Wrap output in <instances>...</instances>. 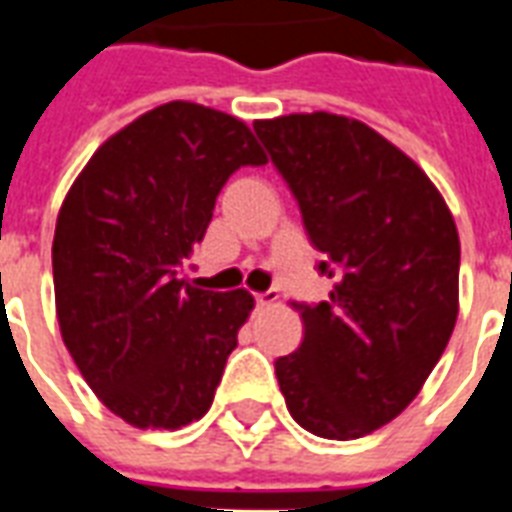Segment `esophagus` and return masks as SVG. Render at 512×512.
<instances>
[{
    "label": "esophagus",
    "mask_w": 512,
    "mask_h": 512,
    "mask_svg": "<svg viewBox=\"0 0 512 512\" xmlns=\"http://www.w3.org/2000/svg\"><path fill=\"white\" fill-rule=\"evenodd\" d=\"M277 299H279V296L274 293V290H268V293H257V296H255L257 307H271V304H274Z\"/></svg>",
    "instance_id": "obj_1"
}]
</instances>
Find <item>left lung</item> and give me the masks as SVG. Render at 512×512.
Listing matches in <instances>:
<instances>
[{
  "label": "left lung",
  "instance_id": "8db88e82",
  "mask_svg": "<svg viewBox=\"0 0 512 512\" xmlns=\"http://www.w3.org/2000/svg\"><path fill=\"white\" fill-rule=\"evenodd\" d=\"M329 255V301L296 304L304 343L277 359L290 417L359 439L419 395L458 321L461 241L441 191L376 128L332 112L255 120Z\"/></svg>",
  "mask_w": 512,
  "mask_h": 512
}]
</instances>
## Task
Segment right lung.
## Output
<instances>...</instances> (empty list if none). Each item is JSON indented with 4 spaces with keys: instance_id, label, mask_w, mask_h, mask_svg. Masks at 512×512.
<instances>
[{
    "instance_id": "1",
    "label": "right lung",
    "mask_w": 512,
    "mask_h": 512,
    "mask_svg": "<svg viewBox=\"0 0 512 512\" xmlns=\"http://www.w3.org/2000/svg\"><path fill=\"white\" fill-rule=\"evenodd\" d=\"M266 161L244 120L169 101L109 136L65 194L51 244L62 343L128 425L178 430L211 408L255 299L186 285L178 268L227 178Z\"/></svg>"
}]
</instances>
